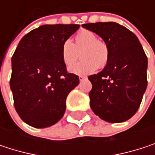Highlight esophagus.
Segmentation results:
<instances>
[{"mask_svg": "<svg viewBox=\"0 0 155 155\" xmlns=\"http://www.w3.org/2000/svg\"><path fill=\"white\" fill-rule=\"evenodd\" d=\"M85 79H87V77H85V76H79V80H80V81H82L83 80H85Z\"/></svg>", "mask_w": 155, "mask_h": 155, "instance_id": "34e87169", "label": "esophagus"}]
</instances>
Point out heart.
I'll return each mask as SVG.
<instances>
[{
	"label": "heart",
	"mask_w": 155,
	"mask_h": 155,
	"mask_svg": "<svg viewBox=\"0 0 155 155\" xmlns=\"http://www.w3.org/2000/svg\"><path fill=\"white\" fill-rule=\"evenodd\" d=\"M98 37L90 30H81L74 38V44L66 39L63 42L60 53L64 64L69 67L78 58V53L83 59L69 68L71 74L87 75L97 68H104L108 62L109 50L106 43L98 40Z\"/></svg>",
	"instance_id": "b5f03b06"
}]
</instances>
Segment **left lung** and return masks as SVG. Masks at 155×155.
Segmentation results:
<instances>
[{
  "label": "left lung",
  "mask_w": 155,
  "mask_h": 155,
  "mask_svg": "<svg viewBox=\"0 0 155 155\" xmlns=\"http://www.w3.org/2000/svg\"><path fill=\"white\" fill-rule=\"evenodd\" d=\"M96 33L109 50L107 65L89 76L92 89L89 93L92 111L109 123L125 122L139 108L147 87V57L137 37L116 22L81 25Z\"/></svg>",
  "instance_id": "1"
}]
</instances>
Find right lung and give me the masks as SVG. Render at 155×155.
Masks as SVG:
<instances>
[{
    "label": "right lung",
    "mask_w": 155,
    "mask_h": 155,
    "mask_svg": "<svg viewBox=\"0 0 155 155\" xmlns=\"http://www.w3.org/2000/svg\"><path fill=\"white\" fill-rule=\"evenodd\" d=\"M76 24L42 25L25 35L12 58L10 81L14 106L28 125L48 127L57 123L66 108V98L79 77L66 72L60 48L79 29Z\"/></svg>",
    "instance_id": "add662e5"
}]
</instances>
